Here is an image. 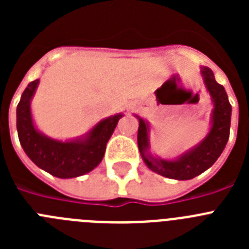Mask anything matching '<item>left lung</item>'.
<instances>
[{
	"label": "left lung",
	"instance_id": "left-lung-1",
	"mask_svg": "<svg viewBox=\"0 0 249 249\" xmlns=\"http://www.w3.org/2000/svg\"><path fill=\"white\" fill-rule=\"evenodd\" d=\"M201 74L213 103L210 132L198 144L184 152L183 155L178 156L176 160H164L152 155L149 151L148 122L135 114L140 122L137 142L142 160L151 171L163 177L179 181L197 177L218 160L230 138L232 107L226 89L214 80V74L211 68L201 67Z\"/></svg>",
	"mask_w": 249,
	"mask_h": 249
}]
</instances>
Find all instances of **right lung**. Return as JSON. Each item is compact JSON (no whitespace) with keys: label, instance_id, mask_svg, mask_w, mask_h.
Wrapping results in <instances>:
<instances>
[{"label":"right lung","instance_id":"add662e5","mask_svg":"<svg viewBox=\"0 0 249 249\" xmlns=\"http://www.w3.org/2000/svg\"><path fill=\"white\" fill-rule=\"evenodd\" d=\"M35 80L26 87L17 106V132L19 143L36 166L58 178H74L91 172L101 163L106 144L123 113L103 118L85 136L71 141L47 137L35 127L31 101L38 87Z\"/></svg>","mask_w":249,"mask_h":249}]
</instances>
